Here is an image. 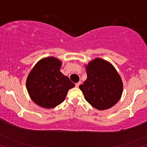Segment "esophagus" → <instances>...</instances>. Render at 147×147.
Returning a JSON list of instances; mask_svg holds the SVG:
<instances>
[{
    "mask_svg": "<svg viewBox=\"0 0 147 147\" xmlns=\"http://www.w3.org/2000/svg\"><path fill=\"white\" fill-rule=\"evenodd\" d=\"M80 84H81V82H78V83H76V87L78 88L79 86H80Z\"/></svg>",
    "mask_w": 147,
    "mask_h": 147,
    "instance_id": "34e87169",
    "label": "esophagus"
}]
</instances>
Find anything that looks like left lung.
Instances as JSON below:
<instances>
[{
  "label": "left lung",
  "instance_id": "left-lung-1",
  "mask_svg": "<svg viewBox=\"0 0 147 147\" xmlns=\"http://www.w3.org/2000/svg\"><path fill=\"white\" fill-rule=\"evenodd\" d=\"M87 79L79 86L84 98L94 108L106 110L117 104L122 95L123 82L112 65L96 59L86 67Z\"/></svg>",
  "mask_w": 147,
  "mask_h": 147
}]
</instances>
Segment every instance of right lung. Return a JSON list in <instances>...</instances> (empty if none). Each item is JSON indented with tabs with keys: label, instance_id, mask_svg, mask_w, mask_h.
Segmentation results:
<instances>
[{
	"label": "right lung",
	"instance_id": "1",
	"mask_svg": "<svg viewBox=\"0 0 147 147\" xmlns=\"http://www.w3.org/2000/svg\"><path fill=\"white\" fill-rule=\"evenodd\" d=\"M61 62L54 57L39 61L26 80V88L32 100L39 106L52 108L65 100L69 89L75 84L60 71Z\"/></svg>",
	"mask_w": 147,
	"mask_h": 147
}]
</instances>
